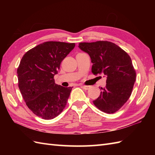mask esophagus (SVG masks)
Masks as SVG:
<instances>
[{
    "label": "esophagus",
    "mask_w": 155,
    "mask_h": 155,
    "mask_svg": "<svg viewBox=\"0 0 155 155\" xmlns=\"http://www.w3.org/2000/svg\"><path fill=\"white\" fill-rule=\"evenodd\" d=\"M81 87L84 88V90H88V89H90V88H91L90 86H86V85H82Z\"/></svg>",
    "instance_id": "1"
}]
</instances>
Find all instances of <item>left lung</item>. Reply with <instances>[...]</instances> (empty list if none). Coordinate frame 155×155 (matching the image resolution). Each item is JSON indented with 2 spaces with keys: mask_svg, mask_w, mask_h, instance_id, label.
<instances>
[{
  "mask_svg": "<svg viewBox=\"0 0 155 155\" xmlns=\"http://www.w3.org/2000/svg\"><path fill=\"white\" fill-rule=\"evenodd\" d=\"M78 47L89 54L92 72L107 77L106 87L101 88V94L93 101L94 104L104 113H115L130 97L136 80L130 57L120 47L108 41L81 42Z\"/></svg>",
  "mask_w": 155,
  "mask_h": 155,
  "instance_id": "left-lung-1",
  "label": "left lung"
}]
</instances>
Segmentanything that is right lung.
Returning <instances> with one entry per match:
<instances>
[{
    "instance_id": "1",
    "label": "right lung",
    "mask_w": 155,
    "mask_h": 155,
    "mask_svg": "<svg viewBox=\"0 0 155 155\" xmlns=\"http://www.w3.org/2000/svg\"><path fill=\"white\" fill-rule=\"evenodd\" d=\"M74 47V43L45 42L27 51L20 62V91L29 109L43 119L57 117L67 104L72 88L56 84L54 76Z\"/></svg>"
}]
</instances>
